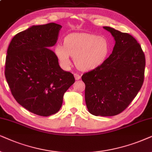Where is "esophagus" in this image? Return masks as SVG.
<instances>
[{
    "instance_id": "esophagus-1",
    "label": "esophagus",
    "mask_w": 152,
    "mask_h": 152,
    "mask_svg": "<svg viewBox=\"0 0 152 152\" xmlns=\"http://www.w3.org/2000/svg\"><path fill=\"white\" fill-rule=\"evenodd\" d=\"M74 77H75V79H76V80H79L80 78V76L78 74H74Z\"/></svg>"
}]
</instances>
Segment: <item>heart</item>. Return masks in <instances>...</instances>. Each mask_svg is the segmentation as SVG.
<instances>
[{
    "mask_svg": "<svg viewBox=\"0 0 152 152\" xmlns=\"http://www.w3.org/2000/svg\"><path fill=\"white\" fill-rule=\"evenodd\" d=\"M55 52L63 66L70 65L71 56L80 69L88 71L102 64L108 54L109 44L103 36L76 32L66 36L64 44H56Z\"/></svg>",
    "mask_w": 152,
    "mask_h": 152,
    "instance_id": "b5f03b06",
    "label": "heart"
}]
</instances>
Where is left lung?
Wrapping results in <instances>:
<instances>
[{
	"instance_id": "obj_1",
	"label": "left lung",
	"mask_w": 152,
	"mask_h": 152,
	"mask_svg": "<svg viewBox=\"0 0 152 152\" xmlns=\"http://www.w3.org/2000/svg\"><path fill=\"white\" fill-rule=\"evenodd\" d=\"M114 37L110 56L94 69L85 73V99L88 111L95 116H114L126 109L142 88L145 56L131 35L104 26Z\"/></svg>"
}]
</instances>
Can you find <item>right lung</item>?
<instances>
[{"mask_svg":"<svg viewBox=\"0 0 152 152\" xmlns=\"http://www.w3.org/2000/svg\"><path fill=\"white\" fill-rule=\"evenodd\" d=\"M62 26H32L12 38L8 46L5 76L14 98L30 112L50 116L61 108L74 75L60 68L48 47L57 42Z\"/></svg>","mask_w":152,"mask_h":152,"instance_id":"1","label":"right lung"}]
</instances>
